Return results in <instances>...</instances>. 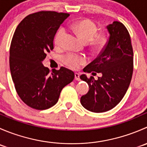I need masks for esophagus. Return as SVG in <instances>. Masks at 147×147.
<instances>
[{"label": "esophagus", "mask_w": 147, "mask_h": 147, "mask_svg": "<svg viewBox=\"0 0 147 147\" xmlns=\"http://www.w3.org/2000/svg\"><path fill=\"white\" fill-rule=\"evenodd\" d=\"M75 79L78 81H79L80 80V75L78 73H77V72L75 73Z\"/></svg>", "instance_id": "obj_1"}]
</instances>
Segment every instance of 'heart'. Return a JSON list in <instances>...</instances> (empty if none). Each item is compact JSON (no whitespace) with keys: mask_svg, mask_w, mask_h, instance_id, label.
I'll list each match as a JSON object with an SVG mask.
<instances>
[{"mask_svg":"<svg viewBox=\"0 0 147 147\" xmlns=\"http://www.w3.org/2000/svg\"><path fill=\"white\" fill-rule=\"evenodd\" d=\"M69 28L75 32L84 42H90L93 49L100 48L107 42V38L104 34L95 36L97 32V26L94 22L88 19L78 20L72 23ZM65 35L64 28H60L55 35V44L57 47H62ZM63 63L72 69H78L81 65L87 63V58L83 55L69 53L63 57Z\"/></svg>","mask_w":147,"mask_h":147,"instance_id":"1","label":"heart"}]
</instances>
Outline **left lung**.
<instances>
[{
  "instance_id": "obj_1",
  "label": "left lung",
  "mask_w": 147,
  "mask_h": 147,
  "mask_svg": "<svg viewBox=\"0 0 147 147\" xmlns=\"http://www.w3.org/2000/svg\"><path fill=\"white\" fill-rule=\"evenodd\" d=\"M109 39L104 48L84 72L101 73L95 80L93 77L80 75L90 86L88 92L82 96L80 102L87 110L105 112L115 107L122 100L131 82L133 73V48L127 28L121 23L113 22L107 26Z\"/></svg>"
}]
</instances>
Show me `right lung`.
<instances>
[{
    "mask_svg": "<svg viewBox=\"0 0 147 147\" xmlns=\"http://www.w3.org/2000/svg\"><path fill=\"white\" fill-rule=\"evenodd\" d=\"M69 13L42 11L28 15L16 28L10 47V69L18 94L28 107L44 110L54 106L60 92L72 82L67 68L52 69L42 61L53 50V40Z\"/></svg>",
    "mask_w": 147,
    "mask_h": 147,
    "instance_id": "1",
    "label": "right lung"
}]
</instances>
